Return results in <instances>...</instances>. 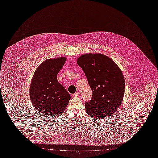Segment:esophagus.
I'll list each match as a JSON object with an SVG mask.
<instances>
[{
  "mask_svg": "<svg viewBox=\"0 0 158 158\" xmlns=\"http://www.w3.org/2000/svg\"><path fill=\"white\" fill-rule=\"evenodd\" d=\"M79 94H80V93L79 92H76V93H75L74 94H73V97H78L79 96Z\"/></svg>",
  "mask_w": 158,
  "mask_h": 158,
  "instance_id": "esophagus-1",
  "label": "esophagus"
}]
</instances>
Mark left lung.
<instances>
[{
  "label": "left lung",
  "instance_id": "obj_1",
  "mask_svg": "<svg viewBox=\"0 0 158 158\" xmlns=\"http://www.w3.org/2000/svg\"><path fill=\"white\" fill-rule=\"evenodd\" d=\"M77 64L83 69L92 97L85 102L86 113L97 119L111 116L121 105L125 89L123 73L115 63L103 54H85Z\"/></svg>",
  "mask_w": 158,
  "mask_h": 158
}]
</instances>
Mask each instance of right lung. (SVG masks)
<instances>
[{
  "label": "right lung",
  "instance_id": "add662e5",
  "mask_svg": "<svg viewBox=\"0 0 158 158\" xmlns=\"http://www.w3.org/2000/svg\"><path fill=\"white\" fill-rule=\"evenodd\" d=\"M65 61V57L47 59L37 68L31 82V103L38 111L49 116H58L63 113L71 98L56 80Z\"/></svg>",
  "mask_w": 158,
  "mask_h": 158
}]
</instances>
